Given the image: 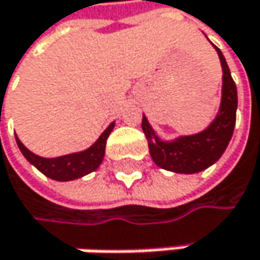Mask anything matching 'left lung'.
I'll list each match as a JSON object with an SVG mask.
<instances>
[{"mask_svg": "<svg viewBox=\"0 0 260 260\" xmlns=\"http://www.w3.org/2000/svg\"><path fill=\"white\" fill-rule=\"evenodd\" d=\"M215 49L223 68V88L220 111L211 126L200 134L178 137L173 142H164L156 136L145 115L142 118V129L148 140L149 154L157 167L168 172L185 175L203 172L221 157L233 137L237 111V87L224 56L217 46Z\"/></svg>", "mask_w": 260, "mask_h": 260, "instance_id": "left-lung-1", "label": "left lung"}]
</instances>
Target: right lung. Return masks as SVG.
<instances>
[{"instance_id":"right-lung-1","label":"right lung","mask_w":260,"mask_h":260,"mask_svg":"<svg viewBox=\"0 0 260 260\" xmlns=\"http://www.w3.org/2000/svg\"><path fill=\"white\" fill-rule=\"evenodd\" d=\"M112 129H114V123L109 124V127L100 136V139L90 148L84 149V151L60 156V157H53V159L40 157L31 153L20 142L17 136L15 139L23 156L45 176L56 179V181H73V179H78V178H82L88 173H92L93 170L100 167L104 157V151H106V140L109 134L112 133Z\"/></svg>"}]
</instances>
